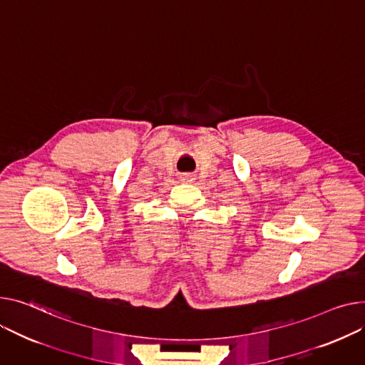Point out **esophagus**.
<instances>
[{"label":"esophagus","instance_id":"1","mask_svg":"<svg viewBox=\"0 0 365 365\" xmlns=\"http://www.w3.org/2000/svg\"><path fill=\"white\" fill-rule=\"evenodd\" d=\"M180 180H182L183 183H192L193 180H195V176L190 175V173H185V175L180 176Z\"/></svg>","mask_w":365,"mask_h":365}]
</instances>
